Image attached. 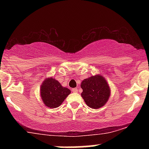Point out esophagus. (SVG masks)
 I'll use <instances>...</instances> for the list:
<instances>
[{
  "mask_svg": "<svg viewBox=\"0 0 149 149\" xmlns=\"http://www.w3.org/2000/svg\"><path fill=\"white\" fill-rule=\"evenodd\" d=\"M72 92H78V90L77 88H73L72 89Z\"/></svg>",
  "mask_w": 149,
  "mask_h": 149,
  "instance_id": "obj_1",
  "label": "esophagus"
}]
</instances>
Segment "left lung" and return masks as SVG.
Segmentation results:
<instances>
[{"label":"left lung","instance_id":"1","mask_svg":"<svg viewBox=\"0 0 149 149\" xmlns=\"http://www.w3.org/2000/svg\"><path fill=\"white\" fill-rule=\"evenodd\" d=\"M80 87L83 89L81 97L89 107L97 109L104 107L111 96V89L103 76L97 74L85 78Z\"/></svg>","mask_w":149,"mask_h":149}]
</instances>
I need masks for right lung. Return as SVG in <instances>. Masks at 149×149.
Returning a JSON list of instances; mask_svg holds the SVG:
<instances>
[{
	"label": "right lung",
	"instance_id": "obj_1",
	"mask_svg": "<svg viewBox=\"0 0 149 149\" xmlns=\"http://www.w3.org/2000/svg\"><path fill=\"white\" fill-rule=\"evenodd\" d=\"M40 97L46 107L50 109L59 107L71 93V90L63 87L52 77L47 78L40 85Z\"/></svg>",
	"mask_w": 149,
	"mask_h": 149
}]
</instances>
